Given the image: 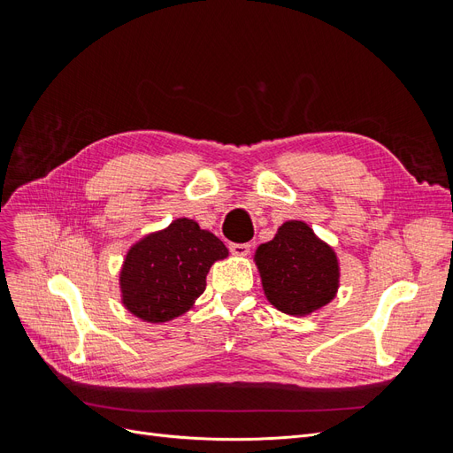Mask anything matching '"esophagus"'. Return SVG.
<instances>
[{"instance_id": "obj_1", "label": "esophagus", "mask_w": 453, "mask_h": 453, "mask_svg": "<svg viewBox=\"0 0 453 453\" xmlns=\"http://www.w3.org/2000/svg\"><path fill=\"white\" fill-rule=\"evenodd\" d=\"M228 250H230V253H232V255H236V257H245V255H250V251H251V245H250V243H230V245H228Z\"/></svg>"}]
</instances>
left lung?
<instances>
[{
  "instance_id": "8db88e82",
  "label": "left lung",
  "mask_w": 453,
  "mask_h": 453,
  "mask_svg": "<svg viewBox=\"0 0 453 453\" xmlns=\"http://www.w3.org/2000/svg\"><path fill=\"white\" fill-rule=\"evenodd\" d=\"M255 263L268 303L283 313L308 315L336 296V253L303 221L283 223L273 240L258 245Z\"/></svg>"
}]
</instances>
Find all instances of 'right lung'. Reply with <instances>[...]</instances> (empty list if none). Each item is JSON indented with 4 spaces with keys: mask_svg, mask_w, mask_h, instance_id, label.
Returning a JSON list of instances; mask_svg holds the SVG:
<instances>
[{
    "mask_svg": "<svg viewBox=\"0 0 453 453\" xmlns=\"http://www.w3.org/2000/svg\"><path fill=\"white\" fill-rule=\"evenodd\" d=\"M228 257L225 243L193 219H175L127 253L120 270L122 304L147 323H166L193 308L215 260Z\"/></svg>",
    "mask_w": 453,
    "mask_h": 453,
    "instance_id": "obj_1",
    "label": "right lung"
}]
</instances>
